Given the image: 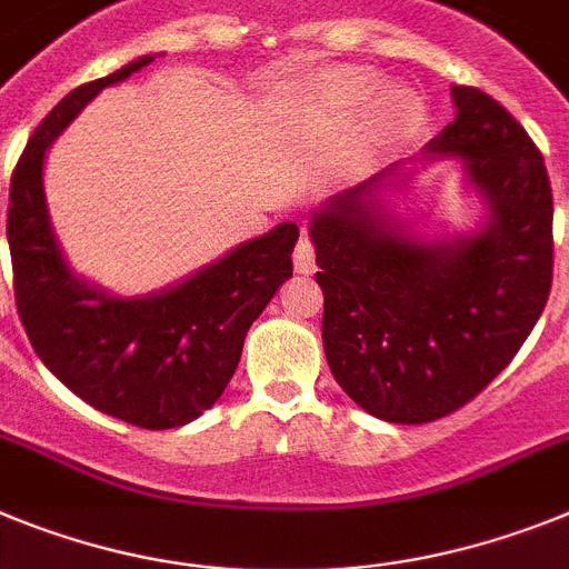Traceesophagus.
<instances>
[{
  "mask_svg": "<svg viewBox=\"0 0 569 569\" xmlns=\"http://www.w3.org/2000/svg\"><path fill=\"white\" fill-rule=\"evenodd\" d=\"M315 269H318V266H315V243L309 237H300V243L295 246V271H300V274H312Z\"/></svg>",
  "mask_w": 569,
  "mask_h": 569,
  "instance_id": "1",
  "label": "esophagus"
}]
</instances>
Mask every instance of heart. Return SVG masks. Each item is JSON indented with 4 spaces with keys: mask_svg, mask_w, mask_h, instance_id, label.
<instances>
[{
    "mask_svg": "<svg viewBox=\"0 0 569 569\" xmlns=\"http://www.w3.org/2000/svg\"><path fill=\"white\" fill-rule=\"evenodd\" d=\"M375 86H378V77L372 71L349 68V71L332 73L326 91L340 106H358V102H363L375 91ZM421 117L423 102L409 86H389L375 97L372 128L383 140H401V137H407L421 122Z\"/></svg>",
    "mask_w": 569,
    "mask_h": 569,
    "instance_id": "obj_1",
    "label": "heart"
}]
</instances>
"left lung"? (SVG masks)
<instances>
[{
	"label": "left lung",
	"instance_id": "8db88e82",
	"mask_svg": "<svg viewBox=\"0 0 569 569\" xmlns=\"http://www.w3.org/2000/svg\"><path fill=\"white\" fill-rule=\"evenodd\" d=\"M456 120L423 162L456 157L487 206L472 234L423 240L380 200L398 168L312 214L329 369L360 409L429 423L472 401L545 312L552 283V191L536 142L490 93L452 86ZM395 186V182H392Z\"/></svg>",
	"mask_w": 569,
	"mask_h": 569
}]
</instances>
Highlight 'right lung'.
Segmentation results:
<instances>
[{
	"label": "right lung",
	"mask_w": 569,
	"mask_h": 569,
	"mask_svg": "<svg viewBox=\"0 0 569 569\" xmlns=\"http://www.w3.org/2000/svg\"><path fill=\"white\" fill-rule=\"evenodd\" d=\"M148 62L154 53L73 88L39 122L13 168L8 243L19 320L42 363L111 418L174 429L214 407L229 387L249 326L291 278L300 231L280 223L146 298H117L73 274L48 217L46 151L102 88Z\"/></svg>",
	"instance_id": "1"
}]
</instances>
